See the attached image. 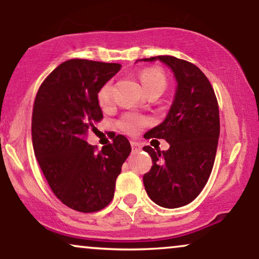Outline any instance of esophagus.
I'll return each instance as SVG.
<instances>
[{"instance_id": "1", "label": "esophagus", "mask_w": 259, "mask_h": 259, "mask_svg": "<svg viewBox=\"0 0 259 259\" xmlns=\"http://www.w3.org/2000/svg\"><path fill=\"white\" fill-rule=\"evenodd\" d=\"M130 145H132L133 151H140V150H141V145H140L139 142H136V141H130Z\"/></svg>"}]
</instances>
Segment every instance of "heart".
Returning <instances> with one entry per match:
<instances>
[{
  "label": "heart",
  "instance_id": "b5f03b06",
  "mask_svg": "<svg viewBox=\"0 0 259 259\" xmlns=\"http://www.w3.org/2000/svg\"><path fill=\"white\" fill-rule=\"evenodd\" d=\"M140 80L144 86L145 91L148 92L152 89H163L165 88V78L158 69L154 68H147L140 73ZM97 99L101 107H108L112 103V84L111 82H106L102 85V88L99 90L97 94ZM150 124L148 118L144 115L135 114V113H125L123 117L118 120V126L123 130L124 133L130 134V135H135L141 132L145 126Z\"/></svg>",
  "mask_w": 259,
  "mask_h": 259
}]
</instances>
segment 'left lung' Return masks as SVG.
I'll return each mask as SVG.
<instances>
[{
  "instance_id": "8db88e82",
  "label": "left lung",
  "mask_w": 259,
  "mask_h": 259,
  "mask_svg": "<svg viewBox=\"0 0 259 259\" xmlns=\"http://www.w3.org/2000/svg\"><path fill=\"white\" fill-rule=\"evenodd\" d=\"M157 59L171 69L177 91L164 121L145 134V139H164L170 147H144L152 158L144 185L154 203L178 208L200 195L212 173L221 132L218 101L209 80L195 64L173 56L142 61Z\"/></svg>"
}]
</instances>
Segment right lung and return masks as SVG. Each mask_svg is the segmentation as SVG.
I'll list each match as a JSON object with an SVG mask.
<instances>
[{
  "label": "right lung",
  "instance_id": "add662e5",
  "mask_svg": "<svg viewBox=\"0 0 259 259\" xmlns=\"http://www.w3.org/2000/svg\"><path fill=\"white\" fill-rule=\"evenodd\" d=\"M120 64L69 59L44 80L35 97L31 138L35 157L62 203L82 213L111 203L115 180L132 146L123 135L96 152L86 135L103 118L97 94Z\"/></svg>",
  "mask_w": 259,
  "mask_h": 259
}]
</instances>
